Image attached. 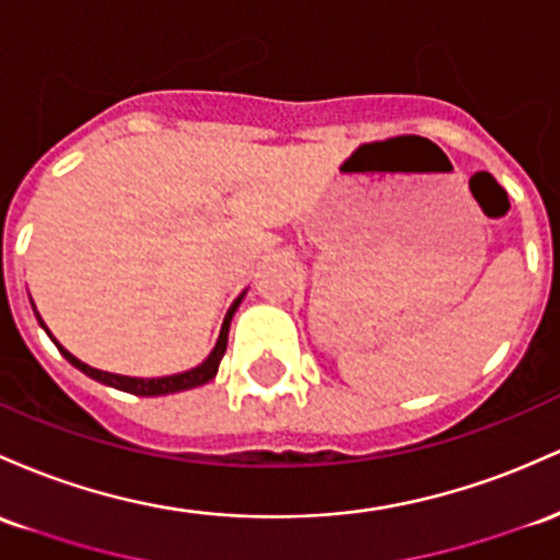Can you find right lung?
Returning <instances> with one entry per match:
<instances>
[{
	"label": "right lung",
	"instance_id": "1",
	"mask_svg": "<svg viewBox=\"0 0 560 560\" xmlns=\"http://www.w3.org/2000/svg\"><path fill=\"white\" fill-rule=\"evenodd\" d=\"M238 303H242V298L236 300V303L231 305V311L225 313V322H223V329H220V337H218V346L210 355H207L205 364L194 366V370L188 372H180V374H170V377H153V380H140V377H125V374H110V372H101V370H92V366L84 364V361H79L77 355H71L69 350H66L60 342H55V337L47 331V335L52 337V342L58 346L60 353L66 355V359L71 361L73 366H77L79 372H84L88 377L97 380V383H106L110 388L116 390H125V393H132V396H167V393H177V390H190V388H199V385L210 383V380L218 374V366H220V359H223L225 353V346H229V327H231V318L233 313H236ZM36 318H39V313H36ZM39 324L45 327V322L39 318ZM47 329V327H45Z\"/></svg>",
	"mask_w": 560,
	"mask_h": 560
}]
</instances>
